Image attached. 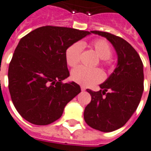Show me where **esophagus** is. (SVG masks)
Returning a JSON list of instances; mask_svg holds the SVG:
<instances>
[{"instance_id":"obj_1","label":"esophagus","mask_w":151,"mask_h":151,"mask_svg":"<svg viewBox=\"0 0 151 151\" xmlns=\"http://www.w3.org/2000/svg\"><path fill=\"white\" fill-rule=\"evenodd\" d=\"M81 91H85V90H86V87L81 86Z\"/></svg>"}]
</instances>
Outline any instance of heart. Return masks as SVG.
<instances>
[{
	"label": "heart",
	"mask_w": 151,
	"mask_h": 151,
	"mask_svg": "<svg viewBox=\"0 0 151 151\" xmlns=\"http://www.w3.org/2000/svg\"><path fill=\"white\" fill-rule=\"evenodd\" d=\"M92 47L104 63H110V57L112 53V49L110 44L106 40L98 39L93 41ZM83 49V44L81 42H76L68 48L65 53L67 64L70 66L74 67L78 64L80 61V55ZM71 78L73 81L84 86H92L103 80L104 73L98 68H87L84 66H78L73 70Z\"/></svg>",
	"instance_id": "1"
}]
</instances>
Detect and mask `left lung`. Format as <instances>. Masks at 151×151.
<instances>
[{
  "label": "left lung",
  "instance_id": "8db88e82",
  "mask_svg": "<svg viewBox=\"0 0 151 151\" xmlns=\"http://www.w3.org/2000/svg\"><path fill=\"white\" fill-rule=\"evenodd\" d=\"M112 44L118 63L101 90L87 89L91 101L85 108L84 119L90 127L112 132L127 123L137 110L143 92V64L137 51L122 37L106 32L91 31Z\"/></svg>",
  "mask_w": 151,
  "mask_h": 151
}]
</instances>
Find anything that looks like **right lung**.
Here are the masks:
<instances>
[{
  "instance_id": "right-lung-1",
  "label": "right lung",
  "mask_w": 151,
  "mask_h": 151,
  "mask_svg": "<svg viewBox=\"0 0 151 151\" xmlns=\"http://www.w3.org/2000/svg\"><path fill=\"white\" fill-rule=\"evenodd\" d=\"M91 33L48 25L20 40L9 66V90L16 110L26 121L39 126L52 123L81 92L74 81L62 83L70 76L65 53Z\"/></svg>"
}]
</instances>
